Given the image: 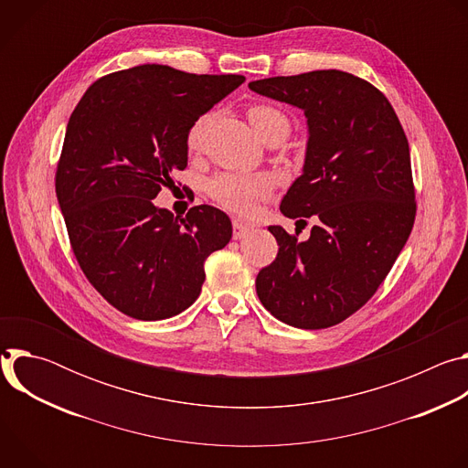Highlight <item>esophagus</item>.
<instances>
[{
    "mask_svg": "<svg viewBox=\"0 0 468 468\" xmlns=\"http://www.w3.org/2000/svg\"><path fill=\"white\" fill-rule=\"evenodd\" d=\"M250 231H251V226H250V224H244V222L239 220V218L233 220V239H242V237H246Z\"/></svg>",
    "mask_w": 468,
    "mask_h": 468,
    "instance_id": "obj_1",
    "label": "esophagus"
}]
</instances>
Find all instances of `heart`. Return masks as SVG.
Segmentation results:
<instances>
[{
  "label": "heart",
  "mask_w": 468,
  "mask_h": 468,
  "mask_svg": "<svg viewBox=\"0 0 468 468\" xmlns=\"http://www.w3.org/2000/svg\"><path fill=\"white\" fill-rule=\"evenodd\" d=\"M213 120V112H202L186 131V148L199 152L204 148L206 133ZM248 120L257 135L266 144H280L291 131L289 116L271 103H251L248 107ZM272 190V181L264 174L220 172L207 181V194L220 207L235 215H250L262 197Z\"/></svg>",
  "instance_id": "heart-1"
}]
</instances>
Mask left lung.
<instances>
[{"label":"left lung","instance_id":"left-lung-1","mask_svg":"<svg viewBox=\"0 0 468 468\" xmlns=\"http://www.w3.org/2000/svg\"><path fill=\"white\" fill-rule=\"evenodd\" d=\"M253 92L303 109V174L282 199L287 218L314 217L307 240L271 226L280 250L255 289L278 320L324 329L359 311L408 242L415 217L410 143L392 105L372 83L314 70L251 81ZM307 226V222H305Z\"/></svg>","mask_w":468,"mask_h":468}]
</instances>
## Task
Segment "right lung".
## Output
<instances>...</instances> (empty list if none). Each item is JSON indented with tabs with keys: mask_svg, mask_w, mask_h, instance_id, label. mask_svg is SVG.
Instances as JSON below:
<instances>
[{
	"mask_svg": "<svg viewBox=\"0 0 468 468\" xmlns=\"http://www.w3.org/2000/svg\"><path fill=\"white\" fill-rule=\"evenodd\" d=\"M242 83L143 64L100 78L76 105L55 192L83 274L120 313L179 314L202 292L206 259L229 242L224 211L196 206L177 218L154 197L186 168L190 123Z\"/></svg>",
	"mask_w": 468,
	"mask_h": 468,
	"instance_id": "add662e5",
	"label": "right lung"
}]
</instances>
